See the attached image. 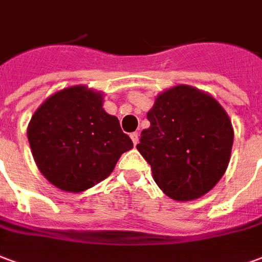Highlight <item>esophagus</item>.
<instances>
[{
    "label": "esophagus",
    "mask_w": 262,
    "mask_h": 262,
    "mask_svg": "<svg viewBox=\"0 0 262 262\" xmlns=\"http://www.w3.org/2000/svg\"><path fill=\"white\" fill-rule=\"evenodd\" d=\"M130 139H132V141H133V144L136 146L137 143H139V133H137V132H135V133H130Z\"/></svg>",
    "instance_id": "esophagus-1"
}]
</instances>
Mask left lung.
I'll list each match as a JSON object with an SVG mask.
<instances>
[{
  "label": "left lung",
  "instance_id": "1",
  "mask_svg": "<svg viewBox=\"0 0 262 262\" xmlns=\"http://www.w3.org/2000/svg\"><path fill=\"white\" fill-rule=\"evenodd\" d=\"M137 150L161 190L176 201L199 199L224 176L233 146L229 116L214 97L179 84L158 94Z\"/></svg>",
  "mask_w": 262,
  "mask_h": 262
}]
</instances>
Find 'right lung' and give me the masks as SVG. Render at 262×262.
Returning <instances> with one entry per match:
<instances>
[{"mask_svg":"<svg viewBox=\"0 0 262 262\" xmlns=\"http://www.w3.org/2000/svg\"><path fill=\"white\" fill-rule=\"evenodd\" d=\"M102 101L101 93L86 86L67 87L48 97L29 122L33 158L46 179L61 190L80 193L96 186L133 148Z\"/></svg>","mask_w":262,"mask_h":262,"instance_id":"obj_1","label":"right lung"}]
</instances>
